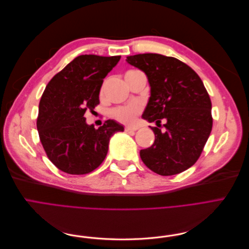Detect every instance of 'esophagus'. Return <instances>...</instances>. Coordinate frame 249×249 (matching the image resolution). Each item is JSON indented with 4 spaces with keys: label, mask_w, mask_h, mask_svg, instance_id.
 <instances>
[{
    "label": "esophagus",
    "mask_w": 249,
    "mask_h": 249,
    "mask_svg": "<svg viewBox=\"0 0 249 249\" xmlns=\"http://www.w3.org/2000/svg\"><path fill=\"white\" fill-rule=\"evenodd\" d=\"M137 130H138L137 126H125L126 132H134V131H137Z\"/></svg>",
    "instance_id": "obj_1"
}]
</instances>
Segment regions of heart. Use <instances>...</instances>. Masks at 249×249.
Instances as JSON below:
<instances>
[{
    "label": "heart",
    "instance_id": "obj_1",
    "mask_svg": "<svg viewBox=\"0 0 249 249\" xmlns=\"http://www.w3.org/2000/svg\"><path fill=\"white\" fill-rule=\"evenodd\" d=\"M141 111V106L138 103H131L126 106L119 107L113 111V115H114L118 120L123 123H133L136 116L139 114Z\"/></svg>",
    "mask_w": 249,
    "mask_h": 249
}]
</instances>
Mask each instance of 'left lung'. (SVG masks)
Segmentation results:
<instances>
[{"mask_svg":"<svg viewBox=\"0 0 249 249\" xmlns=\"http://www.w3.org/2000/svg\"><path fill=\"white\" fill-rule=\"evenodd\" d=\"M125 61L146 74L150 96L142 114L155 142L140 150L146 166L160 176L178 175L197 161L212 131L210 96L190 66L160 54L127 56ZM163 120L167 131L160 129Z\"/></svg>","mask_w":249,"mask_h":249,"instance_id":"left-lung-1","label":"left lung"}]
</instances>
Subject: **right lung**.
Listing matches in <instances>:
<instances>
[{
	"label": "right lung",
	"instance_id": "right-lung-1",
	"mask_svg": "<svg viewBox=\"0 0 249 249\" xmlns=\"http://www.w3.org/2000/svg\"><path fill=\"white\" fill-rule=\"evenodd\" d=\"M120 56L81 55L49 82L39 103L37 130L49 159L70 175H86L102 164L110 138L124 127L113 119L95 129L84 114L100 104L104 79Z\"/></svg>",
	"mask_w": 249,
	"mask_h": 249
}]
</instances>
